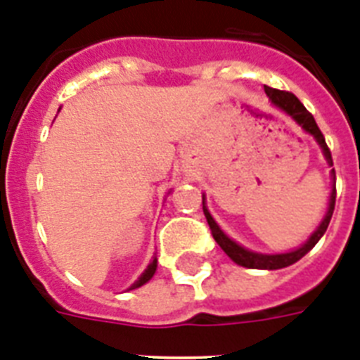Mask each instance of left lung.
I'll list each match as a JSON object with an SVG mask.
<instances>
[{
    "instance_id": "obj_1",
    "label": "left lung",
    "mask_w": 360,
    "mask_h": 360,
    "mask_svg": "<svg viewBox=\"0 0 360 360\" xmlns=\"http://www.w3.org/2000/svg\"><path fill=\"white\" fill-rule=\"evenodd\" d=\"M265 93H267L269 101L273 102L276 108L285 111V113H288L289 117L298 124V126H302V129H306L307 134H311L313 137H315L319 146L322 148V153H324L328 165L333 166V159H331V152H329L328 144H326L324 135H322L320 128L316 126L313 115L304 108V104L298 101L297 96L289 91H280V89H273V87H269V86H265ZM331 175H333V179H335V170H331ZM335 198H337V190H335L333 186L331 195H329L328 212H326L322 223L316 226V231L311 234L309 240H307L304 245L291 250V252H282V255H262V252H252V250L245 249V247L238 245L236 241L226 236L225 232L219 229V225L214 221V217L210 216V212H208L207 207H205V198H203V212H205V217H207L208 226H210V232H212L214 240L217 241V245L225 250V255L229 256L232 262H236L238 265L247 269H269V271H274V269H282V267H288V265H292L295 262H298L302 256H306L307 252H309L316 243H319L320 238L324 236V232L328 231V225L329 221H331V216H333Z\"/></svg>"
}]
</instances>
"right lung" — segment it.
Returning <instances> with one entry per match:
<instances>
[{
  "label": "right lung",
  "mask_w": 360,
  "mask_h": 360,
  "mask_svg": "<svg viewBox=\"0 0 360 360\" xmlns=\"http://www.w3.org/2000/svg\"><path fill=\"white\" fill-rule=\"evenodd\" d=\"M155 269H157V258H153L152 262H150V265H148V267H146V271H144V273L141 274V276H139L137 282H135L134 285H131V288L128 289V291H131V289L141 288V285H144V283H146L148 280H152V276H153V274H155Z\"/></svg>",
  "instance_id": "obj_1"
}]
</instances>
